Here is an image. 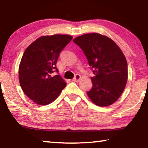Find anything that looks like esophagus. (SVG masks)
<instances>
[{
    "label": "esophagus",
    "instance_id": "esophagus-1",
    "mask_svg": "<svg viewBox=\"0 0 148 148\" xmlns=\"http://www.w3.org/2000/svg\"><path fill=\"white\" fill-rule=\"evenodd\" d=\"M80 79H81V76H80L79 74H76V76H74V77L73 79H72V81L75 82H78Z\"/></svg>",
    "mask_w": 148,
    "mask_h": 148
}]
</instances>
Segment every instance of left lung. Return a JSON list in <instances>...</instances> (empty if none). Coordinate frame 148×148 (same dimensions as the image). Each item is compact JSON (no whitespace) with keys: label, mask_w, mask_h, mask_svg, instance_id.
Returning <instances> with one entry per match:
<instances>
[{"label":"left lung","mask_w":148,"mask_h":148,"mask_svg":"<svg viewBox=\"0 0 148 148\" xmlns=\"http://www.w3.org/2000/svg\"><path fill=\"white\" fill-rule=\"evenodd\" d=\"M73 42L84 51L95 74L92 88L87 92L89 99L99 106L114 103L128 78L127 62L121 49L112 39L98 33L82 35Z\"/></svg>","instance_id":"obj_1"}]
</instances>
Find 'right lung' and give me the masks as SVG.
I'll return each mask as SVG.
<instances>
[{"mask_svg": "<svg viewBox=\"0 0 148 148\" xmlns=\"http://www.w3.org/2000/svg\"><path fill=\"white\" fill-rule=\"evenodd\" d=\"M72 36L55 34L40 37L25 49L19 64V84L24 93L39 105L53 102L66 86L56 67L60 52Z\"/></svg>", "mask_w": 148, "mask_h": 148, "instance_id": "right-lung-1", "label": "right lung"}]
</instances>
